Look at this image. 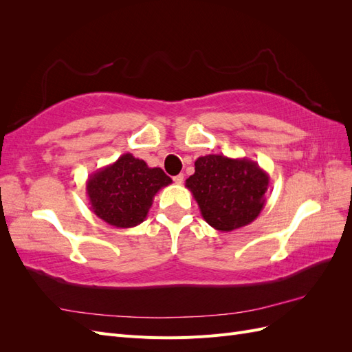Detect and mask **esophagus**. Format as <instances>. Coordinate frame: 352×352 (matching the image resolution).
<instances>
[{"label": "esophagus", "instance_id": "esophagus-1", "mask_svg": "<svg viewBox=\"0 0 352 352\" xmlns=\"http://www.w3.org/2000/svg\"><path fill=\"white\" fill-rule=\"evenodd\" d=\"M173 180H175V184H176V185H182V184H184V175H177V176H175V177H173Z\"/></svg>", "mask_w": 352, "mask_h": 352}]
</instances>
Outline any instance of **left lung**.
<instances>
[{
    "mask_svg": "<svg viewBox=\"0 0 352 352\" xmlns=\"http://www.w3.org/2000/svg\"><path fill=\"white\" fill-rule=\"evenodd\" d=\"M269 173L257 162L221 154L198 157L185 186L211 228L232 232L252 223L264 207Z\"/></svg>",
    "mask_w": 352,
    "mask_h": 352,
    "instance_id": "1",
    "label": "left lung"
}]
</instances>
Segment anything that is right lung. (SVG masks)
I'll use <instances>...</instances> for the list:
<instances>
[{"label": "right lung", "instance_id": "right-lung-1", "mask_svg": "<svg viewBox=\"0 0 352 352\" xmlns=\"http://www.w3.org/2000/svg\"><path fill=\"white\" fill-rule=\"evenodd\" d=\"M172 184L160 167L126 153L87 180L89 208L110 226L129 229L146 219L158 190Z\"/></svg>", "mask_w": 352, "mask_h": 352}]
</instances>
